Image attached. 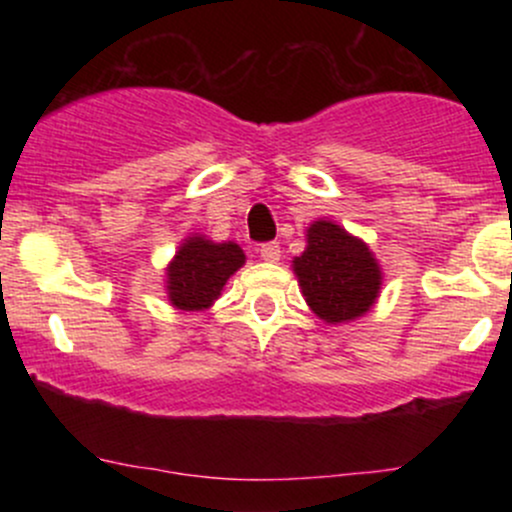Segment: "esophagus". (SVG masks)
<instances>
[{
	"instance_id": "1",
	"label": "esophagus",
	"mask_w": 512,
	"mask_h": 512,
	"mask_svg": "<svg viewBox=\"0 0 512 512\" xmlns=\"http://www.w3.org/2000/svg\"><path fill=\"white\" fill-rule=\"evenodd\" d=\"M260 257L264 262H279V257H281V248H279V243H264V245H260Z\"/></svg>"
}]
</instances>
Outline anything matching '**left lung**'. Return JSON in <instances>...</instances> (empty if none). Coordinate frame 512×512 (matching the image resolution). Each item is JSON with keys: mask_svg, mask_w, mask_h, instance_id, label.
I'll return each instance as SVG.
<instances>
[{"mask_svg": "<svg viewBox=\"0 0 512 512\" xmlns=\"http://www.w3.org/2000/svg\"><path fill=\"white\" fill-rule=\"evenodd\" d=\"M305 243L293 272L310 310L330 325L366 315L383 286V272L368 245L322 219L310 223Z\"/></svg>", "mask_w": 512, "mask_h": 512, "instance_id": "1", "label": "left lung"}]
</instances>
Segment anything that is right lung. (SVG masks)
<instances>
[{"instance_id": "right-lung-1", "label": "right lung", "mask_w": 512, "mask_h": 512, "mask_svg": "<svg viewBox=\"0 0 512 512\" xmlns=\"http://www.w3.org/2000/svg\"><path fill=\"white\" fill-rule=\"evenodd\" d=\"M243 264L245 252L236 243H214L204 236L185 238L166 269L170 305L187 313L207 310Z\"/></svg>"}]
</instances>
